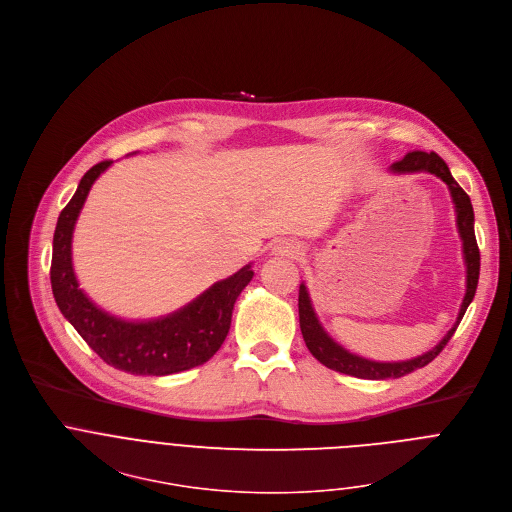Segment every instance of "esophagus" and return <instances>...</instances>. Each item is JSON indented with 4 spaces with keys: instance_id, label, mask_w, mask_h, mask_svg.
<instances>
[{
    "instance_id": "esophagus-1",
    "label": "esophagus",
    "mask_w": 512,
    "mask_h": 512,
    "mask_svg": "<svg viewBox=\"0 0 512 512\" xmlns=\"http://www.w3.org/2000/svg\"><path fill=\"white\" fill-rule=\"evenodd\" d=\"M273 255L275 257H285V259H297L303 255V247L295 241H279L273 247Z\"/></svg>"
}]
</instances>
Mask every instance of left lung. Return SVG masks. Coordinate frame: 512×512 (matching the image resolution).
<instances>
[{"label": "left lung", "instance_id": "left-lung-1", "mask_svg": "<svg viewBox=\"0 0 512 512\" xmlns=\"http://www.w3.org/2000/svg\"><path fill=\"white\" fill-rule=\"evenodd\" d=\"M390 173L392 175L430 173L446 183L452 203H454V211H456L458 235L462 239V257H464V265H466V293H464V299H462V305H460L454 325L448 329V333L430 352H426L418 358H412V360H404V362H374V360H368V358L348 352L344 346H339L335 342V339L319 323V317L313 309L309 291H307L305 283H301L299 285V327H301L307 350L313 354L315 360H319L329 370H335L339 374H348L354 378H362V380L402 378L414 370L428 366L444 350L448 339L454 335L460 319L464 317V311L468 309L470 301L474 299L476 285H478V273H480V253H478V245H476V237H474L472 203H470V197L462 191V187L450 175L448 164L436 152L414 150V152H408L402 160L394 162L390 166Z\"/></svg>", "mask_w": 512, "mask_h": 512}]
</instances>
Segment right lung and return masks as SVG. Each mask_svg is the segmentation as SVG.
<instances>
[{
    "mask_svg": "<svg viewBox=\"0 0 512 512\" xmlns=\"http://www.w3.org/2000/svg\"><path fill=\"white\" fill-rule=\"evenodd\" d=\"M110 164L112 160H104L88 170L58 217L50 269L54 299L84 342L116 370L136 376H168L197 368L223 346L235 301L253 279L251 263L164 317L126 321L100 309L76 279L72 235L94 181Z\"/></svg>",
    "mask_w": 512,
    "mask_h": 512,
    "instance_id": "obj_1",
    "label": "right lung"
}]
</instances>
